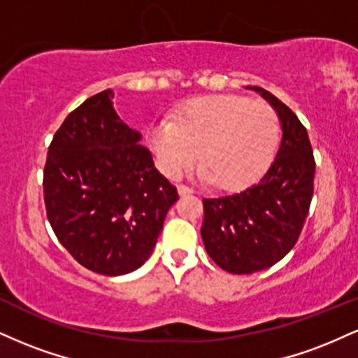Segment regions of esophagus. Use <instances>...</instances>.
Returning a JSON list of instances; mask_svg holds the SVG:
<instances>
[{"mask_svg": "<svg viewBox=\"0 0 358 358\" xmlns=\"http://www.w3.org/2000/svg\"><path fill=\"white\" fill-rule=\"evenodd\" d=\"M178 193H180V195H192V193H193V190H192V188L190 187H187V185H178Z\"/></svg>", "mask_w": 358, "mask_h": 358, "instance_id": "34e87169", "label": "esophagus"}]
</instances>
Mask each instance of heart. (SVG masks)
<instances>
[{"mask_svg": "<svg viewBox=\"0 0 358 358\" xmlns=\"http://www.w3.org/2000/svg\"><path fill=\"white\" fill-rule=\"evenodd\" d=\"M279 138L281 122L273 106L231 94L193 97L175 121L162 119L150 131L166 175L182 173L200 150L203 175L220 188L244 187L264 173Z\"/></svg>", "mask_w": 358, "mask_h": 358, "instance_id": "1", "label": "heart"}]
</instances>
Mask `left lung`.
Segmentation results:
<instances>
[{
	"instance_id": "1",
	"label": "left lung",
	"mask_w": 358,
	"mask_h": 358,
	"mask_svg": "<svg viewBox=\"0 0 358 358\" xmlns=\"http://www.w3.org/2000/svg\"><path fill=\"white\" fill-rule=\"evenodd\" d=\"M252 89L281 119L276 158L242 192L203 199V245L213 262L232 274L256 273L281 261L298 242L313 199L316 163L306 127L285 102Z\"/></svg>"
}]
</instances>
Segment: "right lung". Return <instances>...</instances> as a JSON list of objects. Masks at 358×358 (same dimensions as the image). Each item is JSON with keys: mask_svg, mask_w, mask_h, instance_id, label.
Here are the masks:
<instances>
[{"mask_svg": "<svg viewBox=\"0 0 358 358\" xmlns=\"http://www.w3.org/2000/svg\"><path fill=\"white\" fill-rule=\"evenodd\" d=\"M113 99L108 89L73 109L53 134L43 168L45 210L57 239L104 276L145 264L178 200Z\"/></svg>", "mask_w": 358, "mask_h": 358, "instance_id": "right-lung-1", "label": "right lung"}]
</instances>
